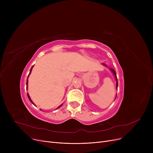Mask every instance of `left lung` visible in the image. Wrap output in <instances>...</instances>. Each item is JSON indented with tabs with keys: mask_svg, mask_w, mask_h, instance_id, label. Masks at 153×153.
<instances>
[{
	"mask_svg": "<svg viewBox=\"0 0 153 153\" xmlns=\"http://www.w3.org/2000/svg\"><path fill=\"white\" fill-rule=\"evenodd\" d=\"M103 65H104V66H106V64H103ZM110 70H111V71L113 72L114 73V76H115V79H116V80H117V83H116V87L117 88H118V81H117V74H116V72H115V71L114 70V69H111V68H110Z\"/></svg>",
	"mask_w": 153,
	"mask_h": 153,
	"instance_id": "left-lung-1",
	"label": "left lung"
}]
</instances>
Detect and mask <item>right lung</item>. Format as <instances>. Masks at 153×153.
Segmentation results:
<instances>
[{
    "label": "right lung",
    "mask_w": 153,
    "mask_h": 153,
    "mask_svg": "<svg viewBox=\"0 0 153 153\" xmlns=\"http://www.w3.org/2000/svg\"><path fill=\"white\" fill-rule=\"evenodd\" d=\"M33 66H32L31 67V69H30V73H29V74H28V76H29V75H30V74L31 73V69H32V68H33ZM27 87H28V78H27ZM27 96H28V99L30 100V101L31 102V103H33V105H35V104H34V103L33 102H32V100H31V99H30V96H29V94H28V93H27ZM62 105V104H61V105H60V106H59L58 107V108H59L61 105ZM40 110H41V109H40Z\"/></svg>",
    "instance_id": "right-lung-1"
}]
</instances>
